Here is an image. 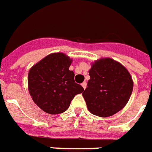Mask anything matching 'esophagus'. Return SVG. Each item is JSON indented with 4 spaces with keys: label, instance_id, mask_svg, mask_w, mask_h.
<instances>
[{
    "label": "esophagus",
    "instance_id": "34e87169",
    "mask_svg": "<svg viewBox=\"0 0 152 152\" xmlns=\"http://www.w3.org/2000/svg\"><path fill=\"white\" fill-rule=\"evenodd\" d=\"M82 87H83L84 89H86V87H87V83H86V82H83V83H82Z\"/></svg>",
    "mask_w": 152,
    "mask_h": 152
}]
</instances>
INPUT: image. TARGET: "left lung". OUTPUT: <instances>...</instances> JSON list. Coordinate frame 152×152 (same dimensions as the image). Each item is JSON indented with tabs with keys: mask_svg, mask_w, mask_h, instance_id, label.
<instances>
[{
	"mask_svg": "<svg viewBox=\"0 0 152 152\" xmlns=\"http://www.w3.org/2000/svg\"><path fill=\"white\" fill-rule=\"evenodd\" d=\"M83 93L87 108L94 115L107 117L122 109L132 94V77L121 64L110 58L96 61Z\"/></svg>",
	"mask_w": 152,
	"mask_h": 152,
	"instance_id": "left-lung-1",
	"label": "left lung"
}]
</instances>
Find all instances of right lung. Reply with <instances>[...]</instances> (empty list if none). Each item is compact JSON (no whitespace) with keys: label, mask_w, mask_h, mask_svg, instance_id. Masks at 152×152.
Returning a JSON list of instances; mask_svg holds the SVG:
<instances>
[{"label":"right lung","mask_w":152,"mask_h":152,"mask_svg":"<svg viewBox=\"0 0 152 152\" xmlns=\"http://www.w3.org/2000/svg\"><path fill=\"white\" fill-rule=\"evenodd\" d=\"M72 60L63 53L48 55L30 69L28 88L33 101L49 114L66 111L76 95L84 91L69 70Z\"/></svg>","instance_id":"obj_1"}]
</instances>
